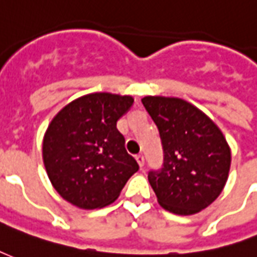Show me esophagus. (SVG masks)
Listing matches in <instances>:
<instances>
[{
    "label": "esophagus",
    "mask_w": 257,
    "mask_h": 257,
    "mask_svg": "<svg viewBox=\"0 0 257 257\" xmlns=\"http://www.w3.org/2000/svg\"><path fill=\"white\" fill-rule=\"evenodd\" d=\"M136 161H138L139 166L143 167L144 166V157L142 155V154H139V155H136Z\"/></svg>",
    "instance_id": "1"
}]
</instances>
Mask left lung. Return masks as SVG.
I'll return each mask as SVG.
<instances>
[{
	"label": "left lung",
	"mask_w": 257,
	"mask_h": 257,
	"mask_svg": "<svg viewBox=\"0 0 257 257\" xmlns=\"http://www.w3.org/2000/svg\"><path fill=\"white\" fill-rule=\"evenodd\" d=\"M158 126L163 166L148 173L158 203L177 215L204 210L219 196L229 177L231 154L215 122L196 106L167 96H144Z\"/></svg>",
	"instance_id": "left-lung-1"
}]
</instances>
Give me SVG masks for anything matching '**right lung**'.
<instances>
[{
	"label": "right lung",
	"mask_w": 257,
	"mask_h": 257,
	"mask_svg": "<svg viewBox=\"0 0 257 257\" xmlns=\"http://www.w3.org/2000/svg\"><path fill=\"white\" fill-rule=\"evenodd\" d=\"M132 104L129 95L94 92L72 100L51 119L43 163L54 189L70 204L83 210L107 206L139 170L117 129Z\"/></svg>",
	"instance_id": "add662e5"
}]
</instances>
